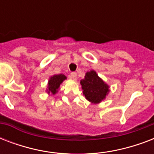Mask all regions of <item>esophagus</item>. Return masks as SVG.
<instances>
[{
	"instance_id": "esophagus-1",
	"label": "esophagus",
	"mask_w": 154,
	"mask_h": 154,
	"mask_svg": "<svg viewBox=\"0 0 154 154\" xmlns=\"http://www.w3.org/2000/svg\"><path fill=\"white\" fill-rule=\"evenodd\" d=\"M77 72H72V73H71V78H72V79L77 80Z\"/></svg>"
}]
</instances>
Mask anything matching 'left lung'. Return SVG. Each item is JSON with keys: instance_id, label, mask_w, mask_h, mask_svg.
Masks as SVG:
<instances>
[{"instance_id": "8db88e82", "label": "left lung", "mask_w": 154, "mask_h": 154, "mask_svg": "<svg viewBox=\"0 0 154 154\" xmlns=\"http://www.w3.org/2000/svg\"><path fill=\"white\" fill-rule=\"evenodd\" d=\"M80 83L85 97L93 104L101 103L109 93V86L99 77L95 70L87 72Z\"/></svg>"}]
</instances>
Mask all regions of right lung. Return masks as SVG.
<instances>
[{"mask_svg": "<svg viewBox=\"0 0 154 154\" xmlns=\"http://www.w3.org/2000/svg\"><path fill=\"white\" fill-rule=\"evenodd\" d=\"M66 79H67V77L62 73L51 76L48 81V85H47L46 89L47 94L49 95H54L57 94L59 90L60 85Z\"/></svg>", "mask_w": 154, "mask_h": 154, "instance_id": "add662e5", "label": "right lung"}]
</instances>
